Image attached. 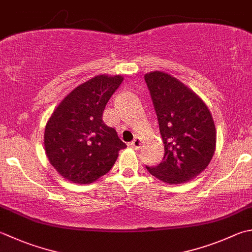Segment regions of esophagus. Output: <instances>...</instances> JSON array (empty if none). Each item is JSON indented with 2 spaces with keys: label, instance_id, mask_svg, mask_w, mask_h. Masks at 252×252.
Listing matches in <instances>:
<instances>
[{
  "label": "esophagus",
  "instance_id": "obj_1",
  "mask_svg": "<svg viewBox=\"0 0 252 252\" xmlns=\"http://www.w3.org/2000/svg\"><path fill=\"white\" fill-rule=\"evenodd\" d=\"M130 146L131 147H133V149L134 150H139L140 149V146H141V141H140V139H134L133 140L131 143H130Z\"/></svg>",
  "mask_w": 252,
  "mask_h": 252
}]
</instances>
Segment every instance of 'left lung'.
<instances>
[{"mask_svg":"<svg viewBox=\"0 0 252 252\" xmlns=\"http://www.w3.org/2000/svg\"><path fill=\"white\" fill-rule=\"evenodd\" d=\"M159 125L165 154L151 175L169 185L195 178L214 155L216 131L209 108L195 93L164 72L144 76Z\"/></svg>","mask_w":252,"mask_h":252,"instance_id":"obj_1","label":"left lung"}]
</instances>
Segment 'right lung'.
Wrapping results in <instances>:
<instances>
[{
    "label": "right lung",
    "instance_id": "right-lung-1",
    "mask_svg": "<svg viewBox=\"0 0 252 252\" xmlns=\"http://www.w3.org/2000/svg\"><path fill=\"white\" fill-rule=\"evenodd\" d=\"M123 77L99 75L81 84L53 111L44 130L50 164L63 178L92 184L109 171L126 149L116 130L105 125L102 112Z\"/></svg>",
    "mask_w": 252,
    "mask_h": 252
}]
</instances>
